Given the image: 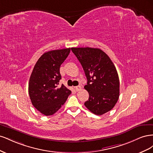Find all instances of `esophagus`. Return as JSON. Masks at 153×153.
<instances>
[{
    "instance_id": "obj_1",
    "label": "esophagus",
    "mask_w": 153,
    "mask_h": 153,
    "mask_svg": "<svg viewBox=\"0 0 153 153\" xmlns=\"http://www.w3.org/2000/svg\"><path fill=\"white\" fill-rule=\"evenodd\" d=\"M75 90L76 91H80L82 89V87L80 85L76 86V87H75Z\"/></svg>"
}]
</instances>
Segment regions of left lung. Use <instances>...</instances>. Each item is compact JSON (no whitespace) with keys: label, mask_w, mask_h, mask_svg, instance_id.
<instances>
[{"label":"left lung","mask_w":153,"mask_h":153,"mask_svg":"<svg viewBox=\"0 0 153 153\" xmlns=\"http://www.w3.org/2000/svg\"><path fill=\"white\" fill-rule=\"evenodd\" d=\"M87 79L89 94L84 105L92 113L101 115L112 110L119 97V79L114 63L103 51L94 48H71Z\"/></svg>","instance_id":"8db88e82"}]
</instances>
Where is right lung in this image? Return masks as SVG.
<instances>
[{"label": "right lung", "instance_id": "right-lung-1", "mask_svg": "<svg viewBox=\"0 0 153 153\" xmlns=\"http://www.w3.org/2000/svg\"><path fill=\"white\" fill-rule=\"evenodd\" d=\"M70 48L49 51L36 63L29 83L32 104L45 115H52L61 108L71 91L63 84L60 67L68 57Z\"/></svg>", "mask_w": 153, "mask_h": 153}]
</instances>
